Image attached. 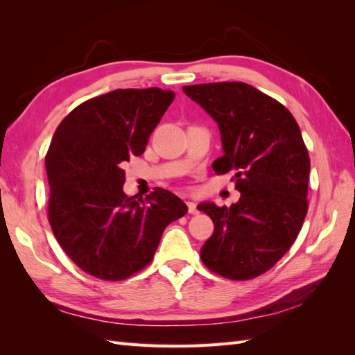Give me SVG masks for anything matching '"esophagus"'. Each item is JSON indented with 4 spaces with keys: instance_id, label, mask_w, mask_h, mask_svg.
<instances>
[{
    "instance_id": "34e87169",
    "label": "esophagus",
    "mask_w": 355,
    "mask_h": 355,
    "mask_svg": "<svg viewBox=\"0 0 355 355\" xmlns=\"http://www.w3.org/2000/svg\"><path fill=\"white\" fill-rule=\"evenodd\" d=\"M187 209H189V214H192V215L198 214V207H197V205H195V201H187Z\"/></svg>"
}]
</instances>
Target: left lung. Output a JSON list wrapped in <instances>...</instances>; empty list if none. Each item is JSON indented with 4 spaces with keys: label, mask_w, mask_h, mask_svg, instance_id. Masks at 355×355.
I'll return each instance as SVG.
<instances>
[{
    "label": "left lung",
    "mask_w": 355,
    "mask_h": 355,
    "mask_svg": "<svg viewBox=\"0 0 355 355\" xmlns=\"http://www.w3.org/2000/svg\"><path fill=\"white\" fill-rule=\"evenodd\" d=\"M221 134L216 173L235 172L238 202L198 209L215 224L201 261L220 276L245 281L266 273L288 252L308 210L310 157L291 112L244 82L183 87Z\"/></svg>",
    "instance_id": "1"
}]
</instances>
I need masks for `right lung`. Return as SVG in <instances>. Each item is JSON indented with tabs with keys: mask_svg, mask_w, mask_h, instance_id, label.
Wrapping results in <instances>:
<instances>
[{
	"mask_svg": "<svg viewBox=\"0 0 355 355\" xmlns=\"http://www.w3.org/2000/svg\"><path fill=\"white\" fill-rule=\"evenodd\" d=\"M171 89H114L74 108L53 135L45 168L49 221L59 245L85 273L122 281L153 261L166 225L187 212L157 187L143 200L123 192V164L145 153L172 103Z\"/></svg>",
	"mask_w": 355,
	"mask_h": 355,
	"instance_id": "right-lung-1",
	"label": "right lung"
}]
</instances>
